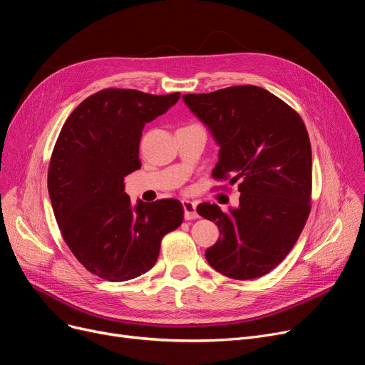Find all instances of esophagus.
Masks as SVG:
<instances>
[{
    "label": "esophagus",
    "mask_w": 365,
    "mask_h": 365,
    "mask_svg": "<svg viewBox=\"0 0 365 365\" xmlns=\"http://www.w3.org/2000/svg\"><path fill=\"white\" fill-rule=\"evenodd\" d=\"M183 204V210H185V219L186 220H191V219H195L198 217V213H197V204L194 201H189V200H183L182 201Z\"/></svg>",
    "instance_id": "34e87169"
}]
</instances>
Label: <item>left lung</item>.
Returning <instances> with one entry per match:
<instances>
[{
  "instance_id": "obj_1",
  "label": "left lung",
  "mask_w": 365,
  "mask_h": 365,
  "mask_svg": "<svg viewBox=\"0 0 365 365\" xmlns=\"http://www.w3.org/2000/svg\"><path fill=\"white\" fill-rule=\"evenodd\" d=\"M183 101L220 148L212 176L239 183L240 192L237 209L222 212L209 202L197 207L220 232L205 259L235 280L270 273L287 258L310 213L312 148L303 119L253 85L186 93Z\"/></svg>"
}]
</instances>
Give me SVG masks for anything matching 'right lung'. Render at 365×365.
<instances>
[{"instance_id":"1","label":"right lung","mask_w":365,"mask_h":365,"mask_svg":"<svg viewBox=\"0 0 365 365\" xmlns=\"http://www.w3.org/2000/svg\"><path fill=\"white\" fill-rule=\"evenodd\" d=\"M179 98V92L103 89L78 104L62 126L47 189L62 237L95 276L125 282L145 274L160 255L163 237L183 222L179 200H138L133 207L123 183L141 167L145 125Z\"/></svg>"}]
</instances>
